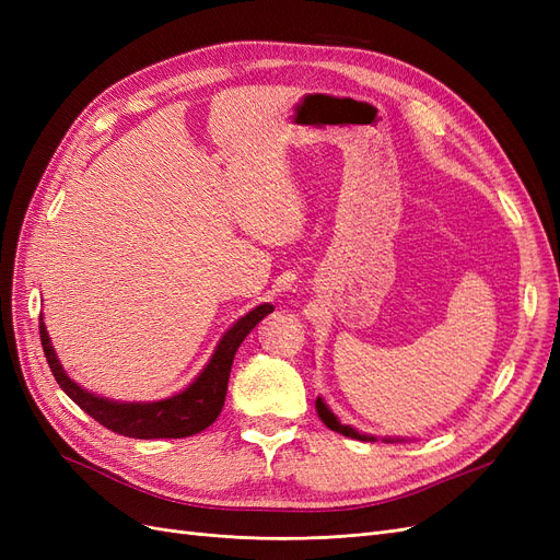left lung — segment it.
<instances>
[{
    "instance_id": "8db88e82",
    "label": "left lung",
    "mask_w": 560,
    "mask_h": 560,
    "mask_svg": "<svg viewBox=\"0 0 560 560\" xmlns=\"http://www.w3.org/2000/svg\"><path fill=\"white\" fill-rule=\"evenodd\" d=\"M315 409H317V416L322 418V422H325V425H327L329 430H334V432H338V434H343V436H350V439H360V442H374V436L362 434V432H358V430L350 428V425H341V420H338V418L329 411V406H327L325 401H322V397H317ZM385 442H395V439H385Z\"/></svg>"
}]
</instances>
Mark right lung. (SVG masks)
<instances>
[{
    "label": "right lung",
    "mask_w": 560,
    "mask_h": 560,
    "mask_svg": "<svg viewBox=\"0 0 560 560\" xmlns=\"http://www.w3.org/2000/svg\"><path fill=\"white\" fill-rule=\"evenodd\" d=\"M268 313H273V306H270V303H261V306L249 311L245 317L235 322V325L222 336V341L217 343V350L206 364V369L200 371V376L189 387L182 389L179 395L161 401L126 404L89 393V389H83L65 374L58 354L54 346H50L44 317H39V336L46 362L50 371H54L58 385L65 389V395L77 406H81L91 418H95L100 425L132 439H182L210 428L217 416L222 413L235 350L241 348L245 336L257 327Z\"/></svg>",
    "instance_id": "obj_1"
}]
</instances>
